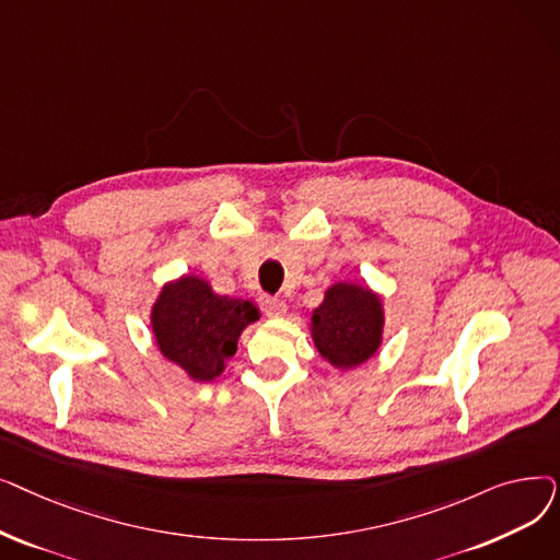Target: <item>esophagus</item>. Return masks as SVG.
Returning <instances> with one entry per match:
<instances>
[{
  "mask_svg": "<svg viewBox=\"0 0 560 560\" xmlns=\"http://www.w3.org/2000/svg\"><path fill=\"white\" fill-rule=\"evenodd\" d=\"M260 308L265 315L270 317H281L285 313V302L279 298H270V295H262L260 298Z\"/></svg>",
  "mask_w": 560,
  "mask_h": 560,
  "instance_id": "obj_1",
  "label": "esophagus"
}]
</instances>
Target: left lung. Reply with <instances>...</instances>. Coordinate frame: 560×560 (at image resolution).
<instances>
[{
  "label": "left lung",
  "instance_id": "8db88e82",
  "mask_svg": "<svg viewBox=\"0 0 560 560\" xmlns=\"http://www.w3.org/2000/svg\"><path fill=\"white\" fill-rule=\"evenodd\" d=\"M313 340L322 357L336 368L365 363L381 345L384 311L370 290L336 283L313 311Z\"/></svg>",
  "mask_w": 560,
  "mask_h": 560
}]
</instances>
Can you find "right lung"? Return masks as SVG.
Here are the masks:
<instances>
[{"instance_id": "obj_1", "label": "right lung", "mask_w": 560, "mask_h": 560, "mask_svg": "<svg viewBox=\"0 0 560 560\" xmlns=\"http://www.w3.org/2000/svg\"><path fill=\"white\" fill-rule=\"evenodd\" d=\"M258 319L252 302L220 298L211 285L184 277L165 285L152 311L161 354L195 381H211L238 349V336Z\"/></svg>"}]
</instances>
